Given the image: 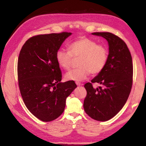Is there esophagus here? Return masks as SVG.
<instances>
[{
    "label": "esophagus",
    "instance_id": "obj_1",
    "mask_svg": "<svg viewBox=\"0 0 146 146\" xmlns=\"http://www.w3.org/2000/svg\"><path fill=\"white\" fill-rule=\"evenodd\" d=\"M76 84L78 86H80L82 85V84L80 83V82H76Z\"/></svg>",
    "mask_w": 146,
    "mask_h": 146
}]
</instances>
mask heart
<instances>
[{
  "label": "heart",
  "mask_w": 146,
  "mask_h": 146,
  "mask_svg": "<svg viewBox=\"0 0 146 146\" xmlns=\"http://www.w3.org/2000/svg\"><path fill=\"white\" fill-rule=\"evenodd\" d=\"M108 57L107 47L85 36H80L69 44L68 51L60 49L56 53L57 64L65 70H70L74 59L79 58V67L65 75L66 80L76 82L85 80L91 73L97 75L102 72L107 64Z\"/></svg>",
  "instance_id": "1"
}]
</instances>
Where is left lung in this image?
<instances>
[{"label":"left lung","mask_w":146,"mask_h":146,"mask_svg":"<svg viewBox=\"0 0 146 146\" xmlns=\"http://www.w3.org/2000/svg\"><path fill=\"white\" fill-rule=\"evenodd\" d=\"M109 44V57L102 72L84 87L87 96L84 102L85 112L93 119L107 121L122 110L126 102L133 85L132 57L126 44L119 36L110 32H96ZM102 86L94 89L92 83Z\"/></svg>","instance_id":"left-lung-1"}]
</instances>
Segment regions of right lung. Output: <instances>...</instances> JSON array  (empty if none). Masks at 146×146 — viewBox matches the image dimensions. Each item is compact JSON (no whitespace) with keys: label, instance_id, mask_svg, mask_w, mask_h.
Wrapping results in <instances>:
<instances>
[{"label":"right lung","instance_id":"right-lung-1","mask_svg":"<svg viewBox=\"0 0 146 146\" xmlns=\"http://www.w3.org/2000/svg\"><path fill=\"white\" fill-rule=\"evenodd\" d=\"M71 33L37 35L22 47L17 63L19 86L28 110L43 122L55 120L63 113L66 99L77 87L60 82L62 73L56 53Z\"/></svg>","mask_w":146,"mask_h":146}]
</instances>
